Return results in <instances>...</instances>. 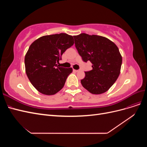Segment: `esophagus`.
Wrapping results in <instances>:
<instances>
[{
  "label": "esophagus",
  "mask_w": 147,
  "mask_h": 147,
  "mask_svg": "<svg viewBox=\"0 0 147 147\" xmlns=\"http://www.w3.org/2000/svg\"><path fill=\"white\" fill-rule=\"evenodd\" d=\"M74 71L75 72H80V70H74Z\"/></svg>",
  "instance_id": "obj_1"
}]
</instances>
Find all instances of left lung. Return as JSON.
<instances>
[{"mask_svg":"<svg viewBox=\"0 0 147 147\" xmlns=\"http://www.w3.org/2000/svg\"><path fill=\"white\" fill-rule=\"evenodd\" d=\"M74 38L83 61H90L92 64V69L84 72L82 86L94 94L108 91L120 74L122 57L118 48L107 38L99 35L82 33Z\"/></svg>","mask_w":147,"mask_h":147,"instance_id":"obj_1","label":"left lung"}]
</instances>
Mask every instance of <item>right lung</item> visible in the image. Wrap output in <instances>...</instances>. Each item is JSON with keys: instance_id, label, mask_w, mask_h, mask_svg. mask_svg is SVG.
<instances>
[{"instance_id": "add662e5", "label": "right lung", "mask_w": 147, "mask_h": 147, "mask_svg": "<svg viewBox=\"0 0 147 147\" xmlns=\"http://www.w3.org/2000/svg\"><path fill=\"white\" fill-rule=\"evenodd\" d=\"M74 43L72 35L61 33L45 35L35 40L24 59L27 76L34 88L45 95H53L64 86L72 68L56 64L67 49Z\"/></svg>"}]
</instances>
